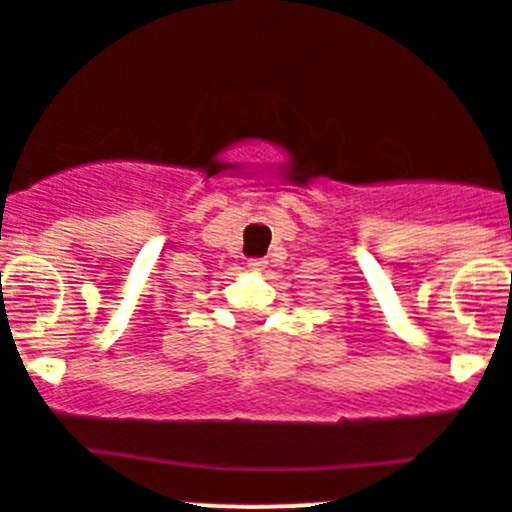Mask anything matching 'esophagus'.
Here are the masks:
<instances>
[{"mask_svg": "<svg viewBox=\"0 0 512 512\" xmlns=\"http://www.w3.org/2000/svg\"><path fill=\"white\" fill-rule=\"evenodd\" d=\"M247 267H250V270H262V267H265V260H257L255 257V260L247 262Z\"/></svg>", "mask_w": 512, "mask_h": 512, "instance_id": "obj_1", "label": "esophagus"}]
</instances>
